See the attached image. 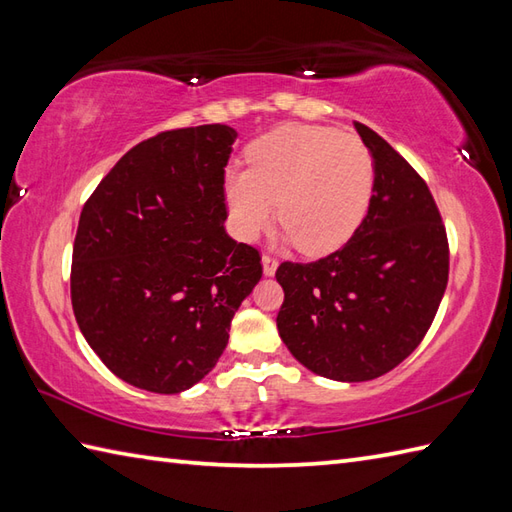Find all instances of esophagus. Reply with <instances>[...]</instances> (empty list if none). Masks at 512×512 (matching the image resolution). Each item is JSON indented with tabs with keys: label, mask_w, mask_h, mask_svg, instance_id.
Listing matches in <instances>:
<instances>
[{
	"label": "esophagus",
	"mask_w": 512,
	"mask_h": 512,
	"mask_svg": "<svg viewBox=\"0 0 512 512\" xmlns=\"http://www.w3.org/2000/svg\"><path fill=\"white\" fill-rule=\"evenodd\" d=\"M262 266H264V275L273 277V275H275V270H277V266H279L277 257H275V255H270V253H264V255H262Z\"/></svg>",
	"instance_id": "obj_1"
}]
</instances>
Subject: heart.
Returning <instances> with one entry per match:
<instances>
[{
	"label": "heart",
	"instance_id": "1",
	"mask_svg": "<svg viewBox=\"0 0 512 512\" xmlns=\"http://www.w3.org/2000/svg\"><path fill=\"white\" fill-rule=\"evenodd\" d=\"M248 171L226 178L235 233L255 239L279 222L308 255L343 246L361 226L374 193L376 167L361 138L314 125H284L253 143Z\"/></svg>",
	"mask_w": 512,
	"mask_h": 512
}]
</instances>
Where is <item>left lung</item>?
Here are the masks:
<instances>
[{
    "label": "left lung",
    "mask_w": 512,
    "mask_h": 512,
    "mask_svg": "<svg viewBox=\"0 0 512 512\" xmlns=\"http://www.w3.org/2000/svg\"><path fill=\"white\" fill-rule=\"evenodd\" d=\"M372 151L367 215L347 244L310 264L284 262L277 330L310 372L361 383L387 374L431 328L449 281V242L416 169L374 129L354 123Z\"/></svg>",
    "instance_id": "left-lung-1"
}]
</instances>
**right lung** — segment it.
<instances>
[{
	"label": "right lung",
	"instance_id": "add662e5",
	"mask_svg": "<svg viewBox=\"0 0 512 512\" xmlns=\"http://www.w3.org/2000/svg\"><path fill=\"white\" fill-rule=\"evenodd\" d=\"M235 138L228 125L147 138L81 211L74 317L105 367L138 389L180 394L200 383L262 279L259 250L224 228V167Z\"/></svg>",
	"mask_w": 512,
	"mask_h": 512
}]
</instances>
